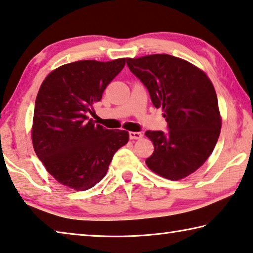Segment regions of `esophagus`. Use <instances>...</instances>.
Returning a JSON list of instances; mask_svg holds the SVG:
<instances>
[{
    "instance_id": "1",
    "label": "esophagus",
    "mask_w": 253,
    "mask_h": 253,
    "mask_svg": "<svg viewBox=\"0 0 253 253\" xmlns=\"http://www.w3.org/2000/svg\"><path fill=\"white\" fill-rule=\"evenodd\" d=\"M129 135H130V139L131 140H139V139L142 138L141 132H133V131H131L130 133H129Z\"/></svg>"
}]
</instances>
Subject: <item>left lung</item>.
<instances>
[{
    "mask_svg": "<svg viewBox=\"0 0 253 253\" xmlns=\"http://www.w3.org/2000/svg\"><path fill=\"white\" fill-rule=\"evenodd\" d=\"M126 64L168 123V133L146 132L155 147L148 168L167 179H183L204 165L220 136L222 119L212 82L204 70L167 53L127 58Z\"/></svg>",
    "mask_w": 253,
    "mask_h": 253,
    "instance_id": "1",
    "label": "left lung"
}]
</instances>
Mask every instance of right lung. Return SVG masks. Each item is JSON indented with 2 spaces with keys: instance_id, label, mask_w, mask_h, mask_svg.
<instances>
[{
  "instance_id": "right-lung-1",
  "label": "right lung",
  "mask_w": 253,
  "mask_h": 253,
  "mask_svg": "<svg viewBox=\"0 0 253 253\" xmlns=\"http://www.w3.org/2000/svg\"><path fill=\"white\" fill-rule=\"evenodd\" d=\"M126 58L78 60L53 69L36 98L31 138L36 155L61 185L87 190L106 175L115 152L129 132L107 130L87 113L123 69Z\"/></svg>"
}]
</instances>
